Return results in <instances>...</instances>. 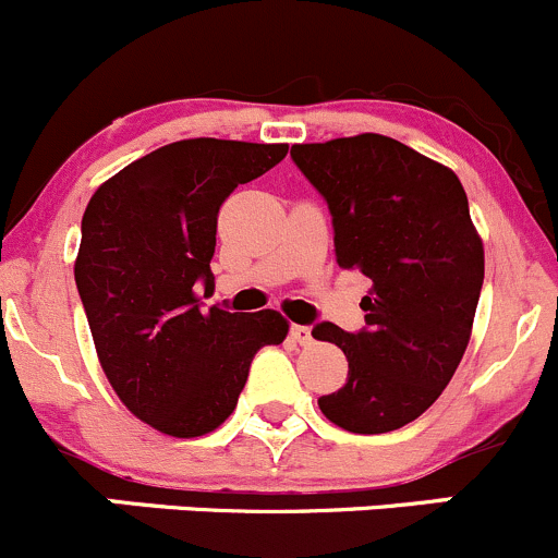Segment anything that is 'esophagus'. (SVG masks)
<instances>
[{
	"instance_id": "obj_1",
	"label": "esophagus",
	"mask_w": 558,
	"mask_h": 558,
	"mask_svg": "<svg viewBox=\"0 0 558 558\" xmlns=\"http://www.w3.org/2000/svg\"><path fill=\"white\" fill-rule=\"evenodd\" d=\"M290 336L298 344H312V328H308V325H292Z\"/></svg>"
}]
</instances>
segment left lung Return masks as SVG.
<instances>
[{
	"label": "left lung",
	"instance_id": "1",
	"mask_svg": "<svg viewBox=\"0 0 558 558\" xmlns=\"http://www.w3.org/2000/svg\"><path fill=\"white\" fill-rule=\"evenodd\" d=\"M290 157L328 203L336 263L372 279L361 330L312 328L350 366L317 404L344 432H396L448 388L472 333L485 263L466 192L450 168L374 132L298 143Z\"/></svg>",
	"mask_w": 558,
	"mask_h": 558
}]
</instances>
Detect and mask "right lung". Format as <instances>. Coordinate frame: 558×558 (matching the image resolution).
<instances>
[{
  "instance_id": "right-lung-1",
  "label": "right lung",
  "mask_w": 558,
  "mask_h": 558,
  "mask_svg": "<svg viewBox=\"0 0 558 558\" xmlns=\"http://www.w3.org/2000/svg\"><path fill=\"white\" fill-rule=\"evenodd\" d=\"M284 154L287 143H168L86 206L75 284L94 347L116 396L157 432L186 439L222 426L257 350L284 341L279 312H203L197 298L214 287L222 203Z\"/></svg>"
}]
</instances>
